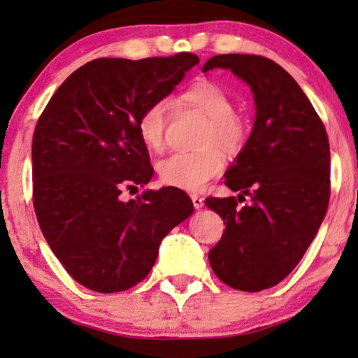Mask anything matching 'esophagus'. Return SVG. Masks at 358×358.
<instances>
[{
    "label": "esophagus",
    "instance_id": "1",
    "mask_svg": "<svg viewBox=\"0 0 358 358\" xmlns=\"http://www.w3.org/2000/svg\"><path fill=\"white\" fill-rule=\"evenodd\" d=\"M190 199H192V203H194V208H195V210H200V208L203 207V199L200 197V195L194 194Z\"/></svg>",
    "mask_w": 358,
    "mask_h": 358
}]
</instances>
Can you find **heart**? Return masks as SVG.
Listing matches in <instances>:
<instances>
[{
    "label": "heart",
    "mask_w": 358,
    "mask_h": 358,
    "mask_svg": "<svg viewBox=\"0 0 358 358\" xmlns=\"http://www.w3.org/2000/svg\"><path fill=\"white\" fill-rule=\"evenodd\" d=\"M185 104L197 107L210 117V124L205 129L202 143L205 148L194 153H173L158 163L161 180L171 187L184 190H202L210 180L222 174L224 168L223 156L218 148L207 145H217L223 151L238 150L243 145L246 129L243 120L234 115L231 97L222 86L213 81H199L184 92ZM166 112L168 104L156 101L145 107L136 122V131L146 148L159 151L164 145Z\"/></svg>",
    "instance_id": "obj_1"
}]
</instances>
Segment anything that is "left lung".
<instances>
[{"instance_id": "obj_1", "label": "left lung", "mask_w": 358, "mask_h": 358, "mask_svg": "<svg viewBox=\"0 0 358 358\" xmlns=\"http://www.w3.org/2000/svg\"><path fill=\"white\" fill-rule=\"evenodd\" d=\"M223 68L251 87L256 119L224 173L234 197L205 205L227 224L208 252L228 287L261 292L282 282L310 248L329 205L331 153L324 125L298 83L271 58L215 55L202 71ZM250 199L238 208L237 202Z\"/></svg>"}]
</instances>
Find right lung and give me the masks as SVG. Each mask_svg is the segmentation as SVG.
Instances as JSON below:
<instances>
[{
    "label": "right lung",
    "instance_id": "1",
    "mask_svg": "<svg viewBox=\"0 0 358 358\" xmlns=\"http://www.w3.org/2000/svg\"><path fill=\"white\" fill-rule=\"evenodd\" d=\"M199 63L194 53L143 60L97 58L63 81L32 138L34 208L66 272L99 293L129 290L148 275L163 238L194 212L176 187L145 190L153 178L136 122Z\"/></svg>",
    "mask_w": 358,
    "mask_h": 358
}]
</instances>
